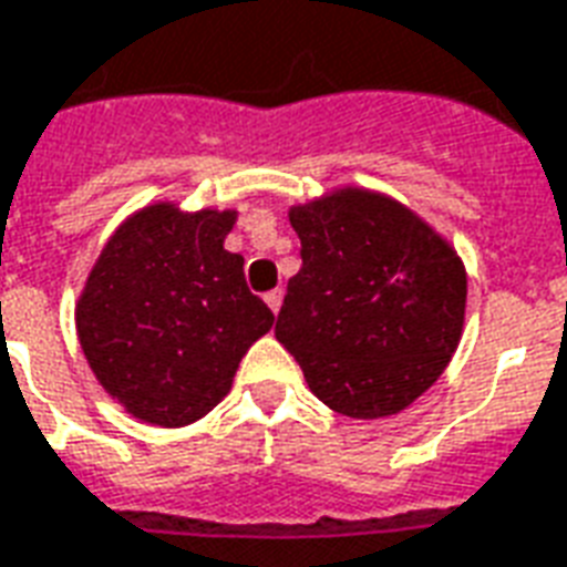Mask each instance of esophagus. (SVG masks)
<instances>
[{"label":"esophagus","mask_w":567,"mask_h":567,"mask_svg":"<svg viewBox=\"0 0 567 567\" xmlns=\"http://www.w3.org/2000/svg\"><path fill=\"white\" fill-rule=\"evenodd\" d=\"M282 297H285L282 288H276V291H270V295L264 297V300H267V306L272 309V316H279V309H282Z\"/></svg>","instance_id":"34e87169"}]
</instances>
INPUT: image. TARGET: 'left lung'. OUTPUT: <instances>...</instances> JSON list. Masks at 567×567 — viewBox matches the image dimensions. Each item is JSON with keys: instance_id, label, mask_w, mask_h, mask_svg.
Wrapping results in <instances>:
<instances>
[{"instance_id": "1", "label": "left lung", "mask_w": 567, "mask_h": 567, "mask_svg": "<svg viewBox=\"0 0 567 567\" xmlns=\"http://www.w3.org/2000/svg\"><path fill=\"white\" fill-rule=\"evenodd\" d=\"M303 267L288 279L276 339L327 409L375 421L442 375L465 324V264L414 209L342 186L288 209Z\"/></svg>"}]
</instances>
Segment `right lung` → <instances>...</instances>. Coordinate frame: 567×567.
I'll return each instance as SVG.
<instances>
[{
    "instance_id": "right-lung-1",
    "label": "right lung",
    "mask_w": 567,
    "mask_h": 567,
    "mask_svg": "<svg viewBox=\"0 0 567 567\" xmlns=\"http://www.w3.org/2000/svg\"><path fill=\"white\" fill-rule=\"evenodd\" d=\"M237 209L155 200L113 230L74 306L83 358L137 421L188 426L228 396L272 312L225 249Z\"/></svg>"
}]
</instances>
